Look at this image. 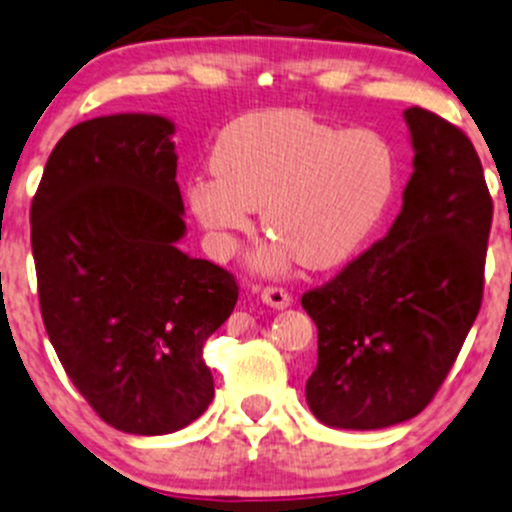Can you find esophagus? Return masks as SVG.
<instances>
[{
  "instance_id": "34e87169",
  "label": "esophagus",
  "mask_w": 512,
  "mask_h": 512,
  "mask_svg": "<svg viewBox=\"0 0 512 512\" xmlns=\"http://www.w3.org/2000/svg\"><path fill=\"white\" fill-rule=\"evenodd\" d=\"M261 300L266 305H271V308H288V305L293 303L291 293L283 286H266L261 291Z\"/></svg>"
}]
</instances>
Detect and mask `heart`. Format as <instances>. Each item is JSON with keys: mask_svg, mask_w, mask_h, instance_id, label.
I'll use <instances>...</instances> for the list:
<instances>
[{"mask_svg": "<svg viewBox=\"0 0 512 512\" xmlns=\"http://www.w3.org/2000/svg\"><path fill=\"white\" fill-rule=\"evenodd\" d=\"M214 175L189 184V204L221 249L251 231V209L278 244L268 263L305 268L347 261L377 229L397 192V152L370 128L340 130L300 110H263L231 123Z\"/></svg>", "mask_w": 512, "mask_h": 512, "instance_id": "heart-1", "label": "heart"}]
</instances>
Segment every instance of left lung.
I'll list each match as a JSON object with an SVG mask.
<instances>
[{"mask_svg": "<svg viewBox=\"0 0 512 512\" xmlns=\"http://www.w3.org/2000/svg\"><path fill=\"white\" fill-rule=\"evenodd\" d=\"M414 175L384 239L303 293L318 325L310 412L337 429H384L424 412L481 310L493 199L461 128L404 110Z\"/></svg>", "mask_w": 512, "mask_h": 512, "instance_id": "left-lung-1", "label": "left lung"}]
</instances>
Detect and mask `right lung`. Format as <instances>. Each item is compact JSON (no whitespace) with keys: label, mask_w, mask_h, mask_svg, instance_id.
<instances>
[{"label":"right lung","mask_w":512,"mask_h":512,"mask_svg":"<svg viewBox=\"0 0 512 512\" xmlns=\"http://www.w3.org/2000/svg\"><path fill=\"white\" fill-rule=\"evenodd\" d=\"M175 125L108 115L56 142L31 199L39 305L63 370L105 424L172 434L214 397L204 342L239 300L234 273L177 249Z\"/></svg>","instance_id":"1"}]
</instances>
